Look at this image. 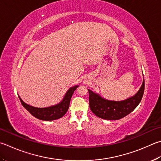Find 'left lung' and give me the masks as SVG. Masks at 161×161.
<instances>
[{"label":"left lung","mask_w":161,"mask_h":161,"mask_svg":"<svg viewBox=\"0 0 161 161\" xmlns=\"http://www.w3.org/2000/svg\"><path fill=\"white\" fill-rule=\"evenodd\" d=\"M144 91V79L134 96L123 101H111L100 97L88 89L91 111L97 116L105 120H118L131 113L140 103Z\"/></svg>","instance_id":"obj_1"}]
</instances>
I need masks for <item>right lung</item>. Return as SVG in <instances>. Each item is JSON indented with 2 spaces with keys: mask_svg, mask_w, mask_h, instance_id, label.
I'll return each instance as SVG.
<instances>
[{
  "mask_svg": "<svg viewBox=\"0 0 161 161\" xmlns=\"http://www.w3.org/2000/svg\"><path fill=\"white\" fill-rule=\"evenodd\" d=\"M78 86H75L72 87H70L67 92L65 94L64 97L63 98L61 102L56 105L52 106L50 107L46 108H36L34 107H31L29 104H26L23 102V100L20 98V102L22 103L23 107L28 111L32 116L36 117L38 119L42 120H54L59 119L62 118L64 115L67 112L69 104L71 99V97L74 94L75 90L77 88Z\"/></svg>",
  "mask_w": 161,
  "mask_h": 161,
  "instance_id": "obj_1",
  "label": "right lung"
}]
</instances>
